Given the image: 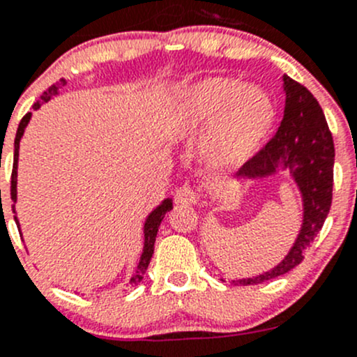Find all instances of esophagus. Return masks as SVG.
Masks as SVG:
<instances>
[{"mask_svg":"<svg viewBox=\"0 0 357 357\" xmlns=\"http://www.w3.org/2000/svg\"><path fill=\"white\" fill-rule=\"evenodd\" d=\"M174 202L178 205H181V207H185V205H193L199 202V193H197L192 186L185 185L176 192Z\"/></svg>","mask_w":357,"mask_h":357,"instance_id":"esophagus-1","label":"esophagus"}]
</instances>
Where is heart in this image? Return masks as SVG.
Wrapping results in <instances>:
<instances>
[{
  "label": "heart",
  "instance_id": "1",
  "mask_svg": "<svg viewBox=\"0 0 357 357\" xmlns=\"http://www.w3.org/2000/svg\"><path fill=\"white\" fill-rule=\"evenodd\" d=\"M268 95L229 77H207L183 89L172 114L179 135L208 129L205 150L215 164H236L259 149L275 122Z\"/></svg>",
  "mask_w": 357,
  "mask_h": 357
}]
</instances>
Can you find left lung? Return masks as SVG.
I'll return each mask as SVG.
<instances>
[{"label": "left lung", "mask_w": 357, "mask_h": 357, "mask_svg": "<svg viewBox=\"0 0 357 357\" xmlns=\"http://www.w3.org/2000/svg\"><path fill=\"white\" fill-rule=\"evenodd\" d=\"M285 110L276 135L248 158L238 171L240 178H266L283 169L294 178L304 202V221L289 255L269 271L254 278L233 282L235 285H257L291 271L304 259L321 231L332 207L335 146L332 132L318 100L305 86L283 75Z\"/></svg>", "instance_id": "obj_1"}]
</instances>
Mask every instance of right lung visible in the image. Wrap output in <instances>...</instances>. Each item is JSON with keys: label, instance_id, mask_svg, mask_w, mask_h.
<instances>
[{"label": "right lung", "instance_id": "obj_1", "mask_svg": "<svg viewBox=\"0 0 357 357\" xmlns=\"http://www.w3.org/2000/svg\"><path fill=\"white\" fill-rule=\"evenodd\" d=\"M60 84H66V79H62V81L56 82V84L50 86V88L46 89V91L41 95V100L34 103V109H39L43 102H48L52 96H55L56 93H59ZM29 121H31V112H29V114H25L22 117V121H20V124H19V129H17V136H15V152H13V169H12V186H10V195H12L13 202L17 200V162H19L20 138H22L24 129H25V126L29 124ZM171 208H172V200L165 199L160 205H158L155 211H152V214L146 218V221H145V247H143V254H142V257H139L138 268H136L135 276H132L131 282H129L131 285H138V283L143 280V276H145L146 268H149V264H150V259H152V255H153V245H155V236H157V231H158V226H160L162 219H164V215L167 214ZM13 212H15V205H13ZM15 222H17V226H19V221H17V218H15Z\"/></svg>", "mask_w": 357, "mask_h": 357}]
</instances>
